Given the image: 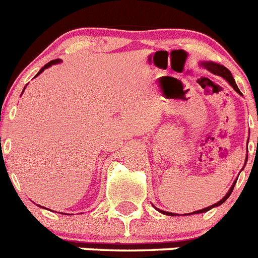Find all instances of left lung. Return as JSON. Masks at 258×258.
I'll return each instance as SVG.
<instances>
[{
    "instance_id": "obj_1",
    "label": "left lung",
    "mask_w": 258,
    "mask_h": 258,
    "mask_svg": "<svg viewBox=\"0 0 258 258\" xmlns=\"http://www.w3.org/2000/svg\"><path fill=\"white\" fill-rule=\"evenodd\" d=\"M204 67L208 68V70L211 71V72H213L214 75H218V76H222L223 79H226V80H227V83H229L230 85H231L232 88H234V90H235V92H238V93H240V90H239V88H238V86H236L235 81H234V79H232L231 72H230V71L227 70L226 67H223V66H221V64H216V63H204ZM235 183H236V181L234 182V184H232L231 187H230L229 192H227L226 195H225V198H222V200H220V202L216 203V204H213V206L207 207V208L200 209V211L192 212V213H204V212L209 211V209H212V208H213V207L221 206V204H222V203L225 202V200H226L227 198L230 197V195H231V192H232V190H234V186H235ZM156 209H157V208H156ZM157 211H159V209H157ZM160 212H161V213L166 214V216H177V214L169 213V212H164V211H160Z\"/></svg>"
}]
</instances>
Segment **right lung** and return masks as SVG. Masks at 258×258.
Here are the masks:
<instances>
[{"instance_id":"add662e5","label":"right lung","mask_w":258,"mask_h":258,"mask_svg":"<svg viewBox=\"0 0 258 258\" xmlns=\"http://www.w3.org/2000/svg\"><path fill=\"white\" fill-rule=\"evenodd\" d=\"M55 63H59V59H54V60L49 61V63H47V64H45V66H44V67L41 68V70H40V72H38V74H37V75H36V76H38V75H40V74H41V72H42V71H44V70H46V68H49V67H50V66H51V64H55Z\"/></svg>"}]
</instances>
